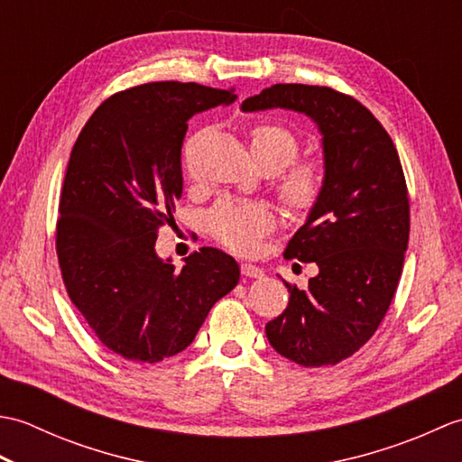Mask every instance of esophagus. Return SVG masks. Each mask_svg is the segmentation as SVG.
Here are the masks:
<instances>
[{"mask_svg": "<svg viewBox=\"0 0 462 462\" xmlns=\"http://www.w3.org/2000/svg\"><path fill=\"white\" fill-rule=\"evenodd\" d=\"M240 272L246 278H263V270L260 266H254V263H242Z\"/></svg>", "mask_w": 462, "mask_h": 462, "instance_id": "esophagus-1", "label": "esophagus"}]
</instances>
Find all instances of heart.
Segmentation results:
<instances>
[{
	"label": "heart",
	"instance_id": "1",
	"mask_svg": "<svg viewBox=\"0 0 462 462\" xmlns=\"http://www.w3.org/2000/svg\"><path fill=\"white\" fill-rule=\"evenodd\" d=\"M254 159L273 172L288 166L298 156L300 141L288 126L260 123L250 133ZM326 182V172L318 161H300L278 180V194L288 210L303 214L318 202ZM273 226L272 212L256 202H220L208 214L212 236L230 250L254 252L260 238Z\"/></svg>",
	"mask_w": 462,
	"mask_h": 462
}]
</instances>
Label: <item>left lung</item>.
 <instances>
[{
  "mask_svg": "<svg viewBox=\"0 0 462 462\" xmlns=\"http://www.w3.org/2000/svg\"><path fill=\"white\" fill-rule=\"evenodd\" d=\"M288 109L318 125L326 182L286 258L316 262L308 290L266 323L270 346L303 367L353 356L377 331L395 296L409 242V196L393 141L359 101L329 87L278 83L244 113Z\"/></svg>",
  "mask_w": 462,
  "mask_h": 462,
  "instance_id": "obj_1",
  "label": "left lung"
}]
</instances>
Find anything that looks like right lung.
Wrapping results in <instances>:
<instances>
[{"label":"right lung","instance_id":"1","mask_svg":"<svg viewBox=\"0 0 462 462\" xmlns=\"http://www.w3.org/2000/svg\"><path fill=\"white\" fill-rule=\"evenodd\" d=\"M234 101L232 89L199 83L133 87L101 103L73 146L59 199V268L95 336L125 359L156 363L189 347L240 280L222 250L200 248L180 270L154 250L182 196L189 121Z\"/></svg>","mask_w":462,"mask_h":462}]
</instances>
